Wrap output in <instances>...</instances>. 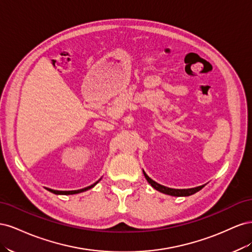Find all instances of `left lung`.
<instances>
[{"mask_svg":"<svg viewBox=\"0 0 252 252\" xmlns=\"http://www.w3.org/2000/svg\"><path fill=\"white\" fill-rule=\"evenodd\" d=\"M143 173L145 175V178H146L147 182L156 190H158V191H159V192H163L165 194L172 195V196H188V195H191V194H193V193H195L197 191H200V190L204 187V185H203V186H199V187H195V188H190V189H173V188H168V187H165V186H163L161 184H158V183L155 182L154 180H151L144 170H143Z\"/></svg>","mask_w":252,"mask_h":252,"instance_id":"obj_1","label":"left lung"}]
</instances>
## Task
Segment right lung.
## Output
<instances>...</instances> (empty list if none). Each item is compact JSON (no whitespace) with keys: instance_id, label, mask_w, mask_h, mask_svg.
Instances as JSON below:
<instances>
[{"instance_id":"add662e5","label":"right lung","mask_w":252,"mask_h":252,"mask_svg":"<svg viewBox=\"0 0 252 252\" xmlns=\"http://www.w3.org/2000/svg\"><path fill=\"white\" fill-rule=\"evenodd\" d=\"M98 181H100V180H98ZM98 181H97V182H95L94 184H93L91 186H88V187H86V188H83V189H80V190H72V191H58V190H51V189H50V191H51V192H53V193H56V194H75V193H80V192L86 191V190H88V189H90V188L94 187V185H96V184H97Z\"/></svg>"}]
</instances>
